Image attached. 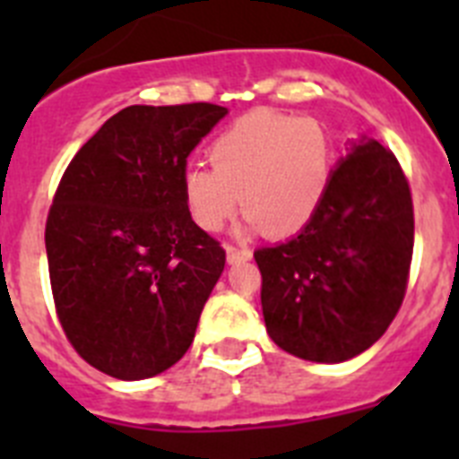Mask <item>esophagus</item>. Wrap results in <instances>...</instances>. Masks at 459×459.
<instances>
[{"instance_id": "34e87169", "label": "esophagus", "mask_w": 459, "mask_h": 459, "mask_svg": "<svg viewBox=\"0 0 459 459\" xmlns=\"http://www.w3.org/2000/svg\"><path fill=\"white\" fill-rule=\"evenodd\" d=\"M227 250V262L230 264H238V262H246V259L253 257V253H250L248 248H234V246H225Z\"/></svg>"}]
</instances>
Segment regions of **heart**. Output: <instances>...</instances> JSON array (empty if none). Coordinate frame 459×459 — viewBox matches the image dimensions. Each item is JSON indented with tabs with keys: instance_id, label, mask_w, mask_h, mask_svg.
I'll list each match as a JSON object with an SVG mask.
<instances>
[{
	"instance_id": "obj_1",
	"label": "heart",
	"mask_w": 459,
	"mask_h": 459,
	"mask_svg": "<svg viewBox=\"0 0 459 459\" xmlns=\"http://www.w3.org/2000/svg\"><path fill=\"white\" fill-rule=\"evenodd\" d=\"M209 163L211 169L190 168L181 179L195 225L218 232L241 200L250 225L269 237H290L317 213L331 181L333 149L315 119L255 112L211 142Z\"/></svg>"
}]
</instances>
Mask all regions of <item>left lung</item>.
<instances>
[{
	"label": "left lung",
	"mask_w": 459,
	"mask_h": 459,
	"mask_svg": "<svg viewBox=\"0 0 459 459\" xmlns=\"http://www.w3.org/2000/svg\"><path fill=\"white\" fill-rule=\"evenodd\" d=\"M411 253L407 177L388 149L360 137L301 232L255 250L271 340L315 363L359 356L403 306Z\"/></svg>",
	"instance_id": "left-lung-1"
}]
</instances>
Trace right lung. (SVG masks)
Masks as SVG:
<instances>
[{
	"mask_svg": "<svg viewBox=\"0 0 459 459\" xmlns=\"http://www.w3.org/2000/svg\"><path fill=\"white\" fill-rule=\"evenodd\" d=\"M225 115L213 103L131 105L59 181L46 222L56 317L89 366L115 379L172 368L225 269L181 193L186 158Z\"/></svg>",
	"mask_w": 459,
	"mask_h": 459,
	"instance_id": "obj_1",
	"label": "right lung"
}]
</instances>
